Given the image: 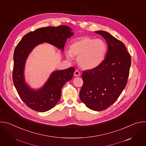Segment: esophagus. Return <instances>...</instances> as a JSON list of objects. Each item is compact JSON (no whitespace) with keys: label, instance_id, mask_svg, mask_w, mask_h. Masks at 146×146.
I'll return each instance as SVG.
<instances>
[{"label":"esophagus","instance_id":"esophagus-1","mask_svg":"<svg viewBox=\"0 0 146 146\" xmlns=\"http://www.w3.org/2000/svg\"><path fill=\"white\" fill-rule=\"evenodd\" d=\"M74 76H76V77L80 76V73L79 71L76 70V71L74 72Z\"/></svg>","mask_w":146,"mask_h":146}]
</instances>
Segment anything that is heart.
<instances>
[{
	"instance_id": "b5f03b06",
	"label": "heart",
	"mask_w": 146,
	"mask_h": 146,
	"mask_svg": "<svg viewBox=\"0 0 146 146\" xmlns=\"http://www.w3.org/2000/svg\"><path fill=\"white\" fill-rule=\"evenodd\" d=\"M107 51V45L103 40L84 37L71 44L66 57L68 59H72V56L77 57L78 65L82 69L90 70L102 63Z\"/></svg>"
}]
</instances>
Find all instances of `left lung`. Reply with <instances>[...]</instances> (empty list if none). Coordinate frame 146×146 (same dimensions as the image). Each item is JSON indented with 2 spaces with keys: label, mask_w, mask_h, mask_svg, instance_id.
Segmentation results:
<instances>
[{
  "label": "left lung",
  "mask_w": 146,
  "mask_h": 146,
  "mask_svg": "<svg viewBox=\"0 0 146 146\" xmlns=\"http://www.w3.org/2000/svg\"><path fill=\"white\" fill-rule=\"evenodd\" d=\"M108 47L105 59L97 68L84 71L80 98L89 109L102 111L119 96L127 84L131 58L125 46L109 33L98 31Z\"/></svg>",
  "instance_id": "left-lung-1"
}]
</instances>
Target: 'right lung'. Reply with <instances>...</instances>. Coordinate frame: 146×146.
Returning a JSON list of instances; mask_svg holds the SVG:
<instances>
[{"mask_svg":"<svg viewBox=\"0 0 146 146\" xmlns=\"http://www.w3.org/2000/svg\"><path fill=\"white\" fill-rule=\"evenodd\" d=\"M72 31L65 25L41 28L25 35L17 44L14 53V84L20 98L32 110L45 112L54 107L60 98L62 88L73 78L74 68L54 71L43 86L33 89L25 81L27 59L36 46L44 43L64 51L67 39L74 34Z\"/></svg>","mask_w":146,"mask_h":146,"instance_id":"add662e5","label":"right lung"}]
</instances>
